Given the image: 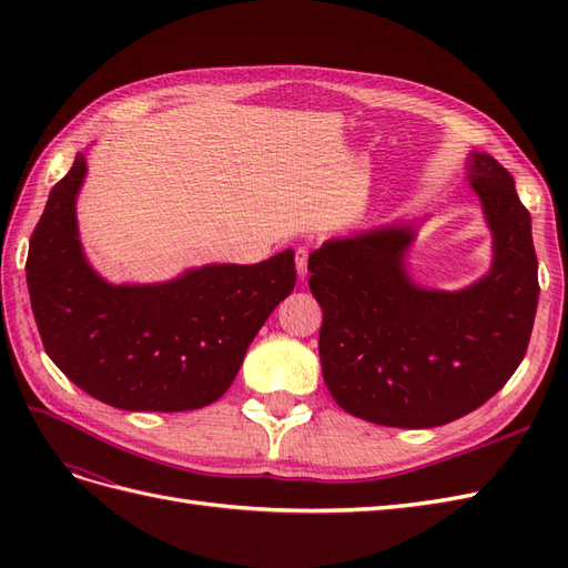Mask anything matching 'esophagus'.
I'll list each match as a JSON object with an SVG mask.
<instances>
[{"label":"esophagus","mask_w":568,"mask_h":568,"mask_svg":"<svg viewBox=\"0 0 568 568\" xmlns=\"http://www.w3.org/2000/svg\"><path fill=\"white\" fill-rule=\"evenodd\" d=\"M307 255H311V251H307L305 246H298L296 248V270H298V277L301 280H307Z\"/></svg>","instance_id":"esophagus-1"}]
</instances>
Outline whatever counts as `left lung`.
Listing matches in <instances>:
<instances>
[{
  "mask_svg": "<svg viewBox=\"0 0 568 568\" xmlns=\"http://www.w3.org/2000/svg\"><path fill=\"white\" fill-rule=\"evenodd\" d=\"M469 178L495 236L493 267L469 288L448 294L407 280L409 227L338 239L311 253L324 384L353 417L443 426L493 398L521 365L540 294L530 215L488 153H471Z\"/></svg>",
  "mask_w": 568,
  "mask_h": 568,
  "instance_id": "8db88e82",
  "label": "left lung"
}]
</instances>
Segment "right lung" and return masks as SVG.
Returning a JSON list of instances; mask_svg holds the SVG:
<instances>
[{
  "instance_id": "1",
  "label": "right lung",
  "mask_w": 568,
  "mask_h": 568,
  "mask_svg": "<svg viewBox=\"0 0 568 568\" xmlns=\"http://www.w3.org/2000/svg\"><path fill=\"white\" fill-rule=\"evenodd\" d=\"M84 173L78 153L30 236L26 277L47 355L75 386L118 409L184 412L215 403L257 329L294 291V253L199 267L156 286L106 284L78 239Z\"/></svg>"
}]
</instances>
